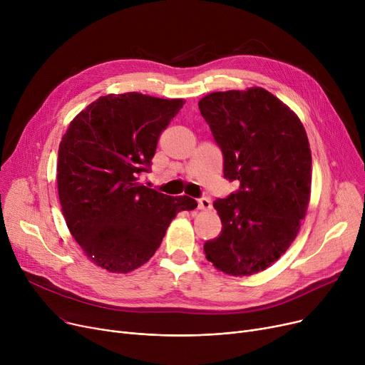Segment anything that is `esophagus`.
<instances>
[{
    "mask_svg": "<svg viewBox=\"0 0 365 365\" xmlns=\"http://www.w3.org/2000/svg\"><path fill=\"white\" fill-rule=\"evenodd\" d=\"M198 207H200V210H210L212 208V201H210L208 197H201L198 200Z\"/></svg>",
    "mask_w": 365,
    "mask_h": 365,
    "instance_id": "1",
    "label": "esophagus"
}]
</instances>
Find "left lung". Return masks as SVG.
<instances>
[{
    "instance_id": "1",
    "label": "left lung",
    "mask_w": 365,
    "mask_h": 365,
    "mask_svg": "<svg viewBox=\"0 0 365 365\" xmlns=\"http://www.w3.org/2000/svg\"><path fill=\"white\" fill-rule=\"evenodd\" d=\"M198 106L223 153L225 179L240 182L213 202L222 232L204 253L229 275H252L287 252L308 210V136L297 115L260 87L210 93Z\"/></svg>"
}]
</instances>
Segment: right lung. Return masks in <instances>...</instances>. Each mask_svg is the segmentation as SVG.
Segmentation results:
<instances>
[{
	"mask_svg": "<svg viewBox=\"0 0 365 365\" xmlns=\"http://www.w3.org/2000/svg\"><path fill=\"white\" fill-rule=\"evenodd\" d=\"M182 99L108 94L69 124L59 145L57 190L68 229L103 269L127 274L146 263L182 210L198 204L139 182L150 170L161 131Z\"/></svg>",
	"mask_w": 365,
	"mask_h": 365,
	"instance_id": "1",
	"label": "right lung"
}]
</instances>
